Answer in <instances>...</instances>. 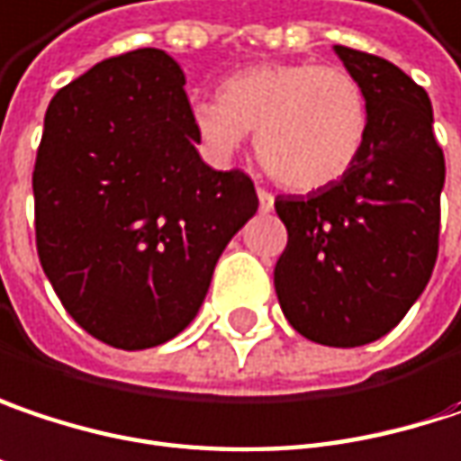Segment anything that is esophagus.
<instances>
[{
	"instance_id": "34e87169",
	"label": "esophagus",
	"mask_w": 461,
	"mask_h": 461,
	"mask_svg": "<svg viewBox=\"0 0 461 461\" xmlns=\"http://www.w3.org/2000/svg\"><path fill=\"white\" fill-rule=\"evenodd\" d=\"M258 208H261V213H269L274 208V194L269 189L258 187Z\"/></svg>"
}]
</instances>
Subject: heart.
I'll list each match as a JSON object with an SVG mask.
<instances>
[{"instance_id":"obj_1","label":"heart","mask_w":461,"mask_h":461,"mask_svg":"<svg viewBox=\"0 0 461 461\" xmlns=\"http://www.w3.org/2000/svg\"><path fill=\"white\" fill-rule=\"evenodd\" d=\"M197 137L231 155L256 134L261 166L290 189H321L358 160L369 105L361 81L340 65L264 63L231 73L219 100L192 105Z\"/></svg>"}]
</instances>
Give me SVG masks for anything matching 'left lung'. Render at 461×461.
<instances>
[{"mask_svg": "<svg viewBox=\"0 0 461 461\" xmlns=\"http://www.w3.org/2000/svg\"><path fill=\"white\" fill-rule=\"evenodd\" d=\"M335 52L364 86L366 142L340 182L274 200L287 227L274 287L293 330L354 348L391 332L433 274L446 163L428 92L377 55Z\"/></svg>", "mask_w": 461, "mask_h": 461, "instance_id": "1", "label": "left lung"}]
</instances>
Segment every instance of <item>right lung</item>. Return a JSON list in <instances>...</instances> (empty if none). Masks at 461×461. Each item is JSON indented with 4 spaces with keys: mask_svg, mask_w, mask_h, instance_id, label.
Returning a JSON list of instances; mask_svg holds the SVG:
<instances>
[{
    "mask_svg": "<svg viewBox=\"0 0 461 461\" xmlns=\"http://www.w3.org/2000/svg\"><path fill=\"white\" fill-rule=\"evenodd\" d=\"M163 50L97 63L44 115L33 166L36 250L65 312L113 348L176 338L221 250L258 211L240 168L213 171Z\"/></svg>",
    "mask_w": 461,
    "mask_h": 461,
    "instance_id": "right-lung-1",
    "label": "right lung"
}]
</instances>
